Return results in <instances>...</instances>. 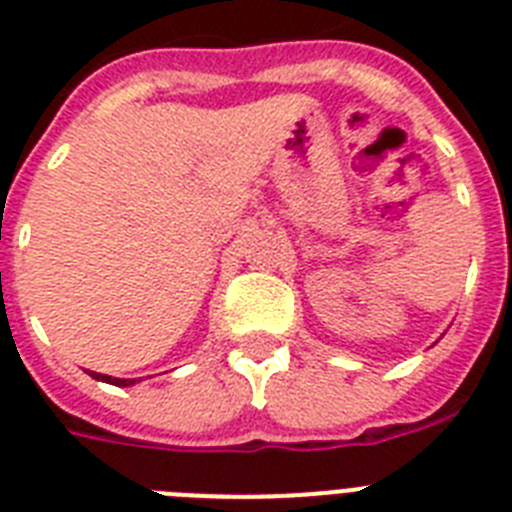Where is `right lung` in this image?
<instances>
[{
	"label": "right lung",
	"mask_w": 512,
	"mask_h": 512,
	"mask_svg": "<svg viewBox=\"0 0 512 512\" xmlns=\"http://www.w3.org/2000/svg\"><path fill=\"white\" fill-rule=\"evenodd\" d=\"M95 378V381H106V383H113V386H131L134 381H124V378H111V375H100V373H90Z\"/></svg>",
	"instance_id": "obj_1"
}]
</instances>
